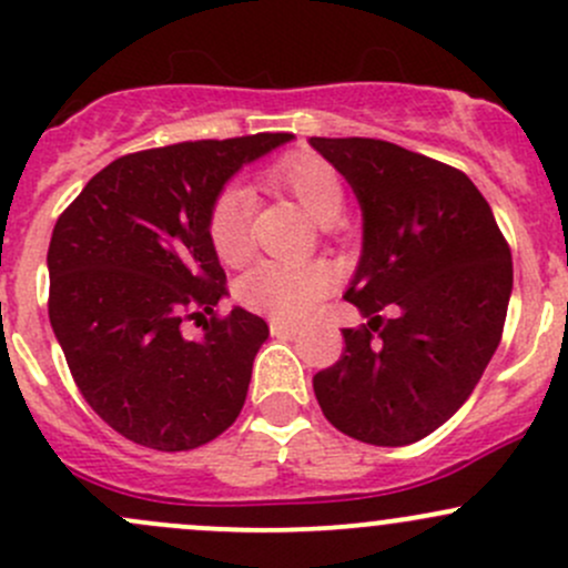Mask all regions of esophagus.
Listing matches in <instances>:
<instances>
[{
  "label": "esophagus",
  "instance_id": "obj_1",
  "mask_svg": "<svg viewBox=\"0 0 568 568\" xmlns=\"http://www.w3.org/2000/svg\"><path fill=\"white\" fill-rule=\"evenodd\" d=\"M268 329H272V334H288V337H294V334L302 332V326L288 324V321L272 318V321H268Z\"/></svg>",
  "mask_w": 568,
  "mask_h": 568
}]
</instances>
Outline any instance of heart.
Returning <instances> with one entry per match:
<instances>
[{
  "label": "heart",
  "mask_w": 568,
  "mask_h": 568,
  "mask_svg": "<svg viewBox=\"0 0 568 568\" xmlns=\"http://www.w3.org/2000/svg\"><path fill=\"white\" fill-rule=\"evenodd\" d=\"M266 182L285 190L321 223H332L345 204L337 171L313 152L283 154L266 169ZM253 190L231 184L209 209L206 231L223 264L239 266L253 253ZM332 283L329 266L321 261H261L239 280L236 294L247 307L277 318H302Z\"/></svg>",
  "instance_id": "heart-1"
}]
</instances>
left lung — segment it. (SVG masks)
I'll return each mask as SVG.
<instances>
[{"instance_id": "1", "label": "left lung", "mask_w": 568, "mask_h": 568, "mask_svg": "<svg viewBox=\"0 0 568 568\" xmlns=\"http://www.w3.org/2000/svg\"><path fill=\"white\" fill-rule=\"evenodd\" d=\"M310 146L362 206V258L345 300L367 318L343 329V356L315 375V397L362 444H416L455 416L498 348L511 250L463 171L378 139Z\"/></svg>"}]
</instances>
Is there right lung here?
Wrapping results in <instances>:
<instances>
[{"label": "right lung", "instance_id": "obj_1", "mask_svg": "<svg viewBox=\"0 0 568 568\" xmlns=\"http://www.w3.org/2000/svg\"><path fill=\"white\" fill-rule=\"evenodd\" d=\"M291 133L184 141L124 154L94 174L48 244V318L83 399L133 444L187 452L236 422L264 318L223 300L225 272L209 242L212 201L242 165Z\"/></svg>", "mask_w": 568, "mask_h": 568}]
</instances>
